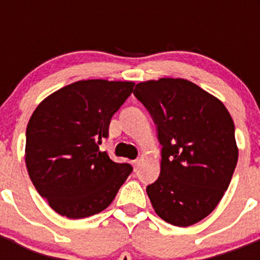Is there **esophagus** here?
Masks as SVG:
<instances>
[{"label":"esophagus","mask_w":260,"mask_h":260,"mask_svg":"<svg viewBox=\"0 0 260 260\" xmlns=\"http://www.w3.org/2000/svg\"><path fill=\"white\" fill-rule=\"evenodd\" d=\"M132 164L134 165V168H138L139 167V164H141V158H135V160H133Z\"/></svg>","instance_id":"obj_1"}]
</instances>
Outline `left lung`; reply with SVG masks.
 Listing matches in <instances>:
<instances>
[{
  "label": "left lung",
  "mask_w": 260,
  "mask_h": 260,
  "mask_svg": "<svg viewBox=\"0 0 260 260\" xmlns=\"http://www.w3.org/2000/svg\"><path fill=\"white\" fill-rule=\"evenodd\" d=\"M161 144L160 176L147 186L152 207L176 226L210 215L228 189L238 160L234 123L219 99L185 79L135 86Z\"/></svg>",
  "instance_id": "left-lung-1"
}]
</instances>
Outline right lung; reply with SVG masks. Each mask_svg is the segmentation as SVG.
Masks as SVG:
<instances>
[{"label": "right lung", "instance_id": "right-lung-1", "mask_svg": "<svg viewBox=\"0 0 260 260\" xmlns=\"http://www.w3.org/2000/svg\"><path fill=\"white\" fill-rule=\"evenodd\" d=\"M133 87V82L79 80L48 96L32 113L27 171L59 215L83 219L102 212L133 172L132 165L112 161L99 148Z\"/></svg>", "mask_w": 260, "mask_h": 260}]
</instances>
